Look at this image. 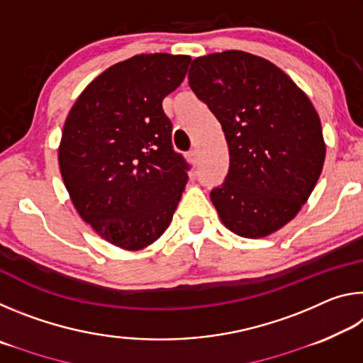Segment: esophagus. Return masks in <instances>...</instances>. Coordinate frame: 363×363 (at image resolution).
<instances>
[{
    "mask_svg": "<svg viewBox=\"0 0 363 363\" xmlns=\"http://www.w3.org/2000/svg\"><path fill=\"white\" fill-rule=\"evenodd\" d=\"M189 158H190V162L199 163V150H196V149L190 150V152H189Z\"/></svg>",
    "mask_w": 363,
    "mask_h": 363,
    "instance_id": "esophagus-1",
    "label": "esophagus"
}]
</instances>
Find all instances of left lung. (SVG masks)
I'll use <instances>...</instances> for the list:
<instances>
[{
  "label": "left lung",
  "mask_w": 363,
  "mask_h": 363,
  "mask_svg": "<svg viewBox=\"0 0 363 363\" xmlns=\"http://www.w3.org/2000/svg\"><path fill=\"white\" fill-rule=\"evenodd\" d=\"M189 84L229 145V173L210 195L223 224L245 238L279 230L323 168L322 125L309 97L277 65L243 51L194 59Z\"/></svg>",
  "instance_id": "obj_1"
}]
</instances>
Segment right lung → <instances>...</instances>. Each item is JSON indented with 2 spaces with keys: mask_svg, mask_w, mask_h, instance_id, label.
<instances>
[{
  "mask_svg": "<svg viewBox=\"0 0 363 363\" xmlns=\"http://www.w3.org/2000/svg\"><path fill=\"white\" fill-rule=\"evenodd\" d=\"M190 60L164 52L123 60L86 86L67 116L60 174L79 216L115 247L158 240L186 189L190 164L173 149L162 104Z\"/></svg>",
  "mask_w": 363,
  "mask_h": 363,
  "instance_id": "obj_1",
  "label": "right lung"
}]
</instances>
